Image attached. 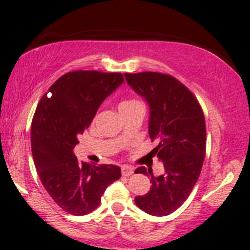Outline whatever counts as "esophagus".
I'll list each match as a JSON object with an SVG mask.
<instances>
[{"label":"esophagus","instance_id":"esophagus-1","mask_svg":"<svg viewBox=\"0 0 250 250\" xmlns=\"http://www.w3.org/2000/svg\"><path fill=\"white\" fill-rule=\"evenodd\" d=\"M121 171H122L123 176H130V175L134 173V168L129 167V166H123V167L121 168Z\"/></svg>","mask_w":250,"mask_h":250}]
</instances>
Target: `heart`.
<instances>
[{
  "label": "heart",
  "instance_id": "1",
  "mask_svg": "<svg viewBox=\"0 0 250 250\" xmlns=\"http://www.w3.org/2000/svg\"><path fill=\"white\" fill-rule=\"evenodd\" d=\"M139 101L137 100H134V99H129V100H125V101H122L120 103L119 108L120 107H125V105H129V104H133V103H137Z\"/></svg>",
  "mask_w": 250,
  "mask_h": 250
}]
</instances>
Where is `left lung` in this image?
I'll return each instance as SVG.
<instances>
[{
	"mask_svg": "<svg viewBox=\"0 0 250 250\" xmlns=\"http://www.w3.org/2000/svg\"><path fill=\"white\" fill-rule=\"evenodd\" d=\"M125 77L148 103V133L159 141L150 153L165 167L157 177L145 167L135 170L151 177L150 190L135 197V203L149 215L166 216L182 206L200 176L206 154L205 116L196 97L173 76L145 71Z\"/></svg>",
	"mask_w": 250,
	"mask_h": 250,
	"instance_id": "obj_1",
	"label": "left lung"
}]
</instances>
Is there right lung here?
Wrapping results in <instances>:
<instances>
[{"mask_svg": "<svg viewBox=\"0 0 250 250\" xmlns=\"http://www.w3.org/2000/svg\"><path fill=\"white\" fill-rule=\"evenodd\" d=\"M123 82L120 73L70 71L37 104L31 123L33 159L43 187L67 213L80 216L93 211L108 186L121 177L119 166L80 163L74 148L102 102Z\"/></svg>", "mask_w": 250, "mask_h": 250, "instance_id": "1", "label": "right lung"}]
</instances>
